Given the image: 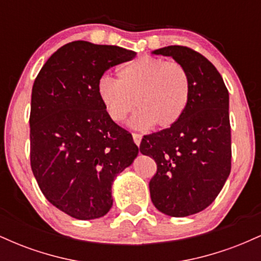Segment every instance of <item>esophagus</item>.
Here are the masks:
<instances>
[{
    "label": "esophagus",
    "mask_w": 261,
    "mask_h": 261,
    "mask_svg": "<svg viewBox=\"0 0 261 261\" xmlns=\"http://www.w3.org/2000/svg\"><path fill=\"white\" fill-rule=\"evenodd\" d=\"M133 139H134V142L136 143L137 146H139L140 143H141V140H142V135L134 133V134H133Z\"/></svg>",
    "instance_id": "34e87169"
}]
</instances>
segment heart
<instances>
[{"label": "heart", "mask_w": 261, "mask_h": 261, "mask_svg": "<svg viewBox=\"0 0 261 261\" xmlns=\"http://www.w3.org/2000/svg\"><path fill=\"white\" fill-rule=\"evenodd\" d=\"M98 97L110 119L122 122L134 112L136 128L172 127L187 109L191 82L187 68L176 61L141 58L122 66L119 81L103 76L98 81Z\"/></svg>", "instance_id": "heart-1"}]
</instances>
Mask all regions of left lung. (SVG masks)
<instances>
[{
	"label": "left lung",
	"mask_w": 261,
	"mask_h": 261,
	"mask_svg": "<svg viewBox=\"0 0 261 261\" xmlns=\"http://www.w3.org/2000/svg\"><path fill=\"white\" fill-rule=\"evenodd\" d=\"M153 54L172 56L187 68L191 93L180 120L143 136L140 151L157 164L149 180L155 208L190 216L214 202L230 173L228 91L216 67L190 47L170 45Z\"/></svg>",
	"instance_id": "8db88e82"
}]
</instances>
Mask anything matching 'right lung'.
<instances>
[{
  "label": "right lung",
  "mask_w": 261,
  "mask_h": 261,
  "mask_svg": "<svg viewBox=\"0 0 261 261\" xmlns=\"http://www.w3.org/2000/svg\"><path fill=\"white\" fill-rule=\"evenodd\" d=\"M135 56L120 46L72 41L50 56L33 85V174L47 201L77 220L108 214L114 179L139 153L97 93L107 70Z\"/></svg>",
  "instance_id": "1"
}]
</instances>
